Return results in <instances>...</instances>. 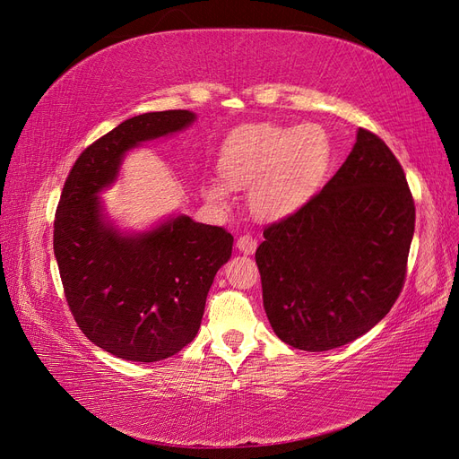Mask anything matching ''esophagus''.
<instances>
[{"label":"esophagus","instance_id":"1","mask_svg":"<svg viewBox=\"0 0 459 459\" xmlns=\"http://www.w3.org/2000/svg\"><path fill=\"white\" fill-rule=\"evenodd\" d=\"M238 248L241 253L245 255H253L256 251V239L253 238V235H241V238H238Z\"/></svg>","mask_w":459,"mask_h":459}]
</instances>
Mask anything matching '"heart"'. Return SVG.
Segmentation results:
<instances>
[{"label": "heart", "mask_w": 459, "mask_h": 459, "mask_svg": "<svg viewBox=\"0 0 459 459\" xmlns=\"http://www.w3.org/2000/svg\"><path fill=\"white\" fill-rule=\"evenodd\" d=\"M327 134L316 124L297 128L253 126L230 137L218 160L224 184L231 189L251 186L248 203L260 218L277 220L307 203L327 172ZM226 186L211 182L204 195L224 204Z\"/></svg>", "instance_id": "1"}]
</instances>
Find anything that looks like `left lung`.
Listing matches in <instances>:
<instances>
[{"mask_svg":"<svg viewBox=\"0 0 459 459\" xmlns=\"http://www.w3.org/2000/svg\"><path fill=\"white\" fill-rule=\"evenodd\" d=\"M415 204L398 159L359 128L337 174L299 211L264 228V310L293 349L324 352L362 337L406 280Z\"/></svg>","mask_w":459,"mask_h":459,"instance_id":"1","label":"left lung"}]
</instances>
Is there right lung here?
Listing matches in <instances>:
<instances>
[{
    "label": "right lung",
    "mask_w": 459,
    "mask_h": 459,
    "mask_svg": "<svg viewBox=\"0 0 459 459\" xmlns=\"http://www.w3.org/2000/svg\"><path fill=\"white\" fill-rule=\"evenodd\" d=\"M189 110L124 120L82 151L53 221V253L65 297L82 333L132 362H159L195 339L216 272L233 235L189 216L122 235L103 220L97 193L117 179L126 151L187 128Z\"/></svg>",
    "instance_id": "obj_1"
}]
</instances>
